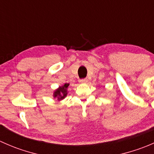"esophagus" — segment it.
<instances>
[{
  "mask_svg": "<svg viewBox=\"0 0 154 154\" xmlns=\"http://www.w3.org/2000/svg\"><path fill=\"white\" fill-rule=\"evenodd\" d=\"M80 83H86L87 82H88V80H87L86 78L82 79V80H80Z\"/></svg>",
  "mask_w": 154,
  "mask_h": 154,
  "instance_id": "34e87169",
  "label": "esophagus"
}]
</instances>
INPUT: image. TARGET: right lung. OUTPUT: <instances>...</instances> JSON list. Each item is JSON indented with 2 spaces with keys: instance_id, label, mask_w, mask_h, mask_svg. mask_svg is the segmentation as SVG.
<instances>
[{
  "instance_id": "1",
  "label": "right lung",
  "mask_w": 154,
  "mask_h": 154,
  "mask_svg": "<svg viewBox=\"0 0 154 154\" xmlns=\"http://www.w3.org/2000/svg\"><path fill=\"white\" fill-rule=\"evenodd\" d=\"M69 83H65L63 86H60L57 89H56L54 92V97L57 98L58 100H61L64 99L68 94V87Z\"/></svg>"
}]
</instances>
